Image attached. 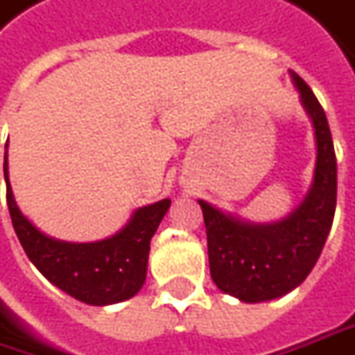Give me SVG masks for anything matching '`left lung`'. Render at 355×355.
<instances>
[{"label": "left lung", "mask_w": 355, "mask_h": 355, "mask_svg": "<svg viewBox=\"0 0 355 355\" xmlns=\"http://www.w3.org/2000/svg\"><path fill=\"white\" fill-rule=\"evenodd\" d=\"M316 141L312 184L304 200L279 222L253 224L198 200L206 224L210 275L216 287L243 302L273 300L297 288L322 253L336 212V153L322 105L291 70Z\"/></svg>", "instance_id": "8db88e82"}]
</instances>
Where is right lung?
Listing matches in <instances>:
<instances>
[{"instance_id":"right-lung-1","label":"right lung","mask_w":355,"mask_h":355,"mask_svg":"<svg viewBox=\"0 0 355 355\" xmlns=\"http://www.w3.org/2000/svg\"><path fill=\"white\" fill-rule=\"evenodd\" d=\"M3 175L15 234L27 257L46 281L92 306L116 304L139 293L147 277L151 238L171 206L168 198L137 208L128 224L110 238L74 243L46 236L19 210L9 184L7 153Z\"/></svg>"}]
</instances>
